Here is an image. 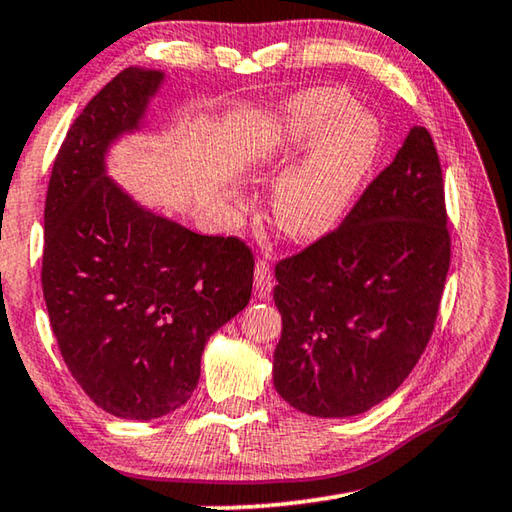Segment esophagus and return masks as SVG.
Here are the masks:
<instances>
[{
    "mask_svg": "<svg viewBox=\"0 0 512 512\" xmlns=\"http://www.w3.org/2000/svg\"><path fill=\"white\" fill-rule=\"evenodd\" d=\"M271 287H273V273H271V266L266 259H257L255 262V291L259 298H266L271 294Z\"/></svg>",
    "mask_w": 512,
    "mask_h": 512,
    "instance_id": "obj_1",
    "label": "esophagus"
}]
</instances>
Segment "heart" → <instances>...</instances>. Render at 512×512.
Returning a JSON list of instances; mask_svg holds the SVG:
<instances>
[{
  "label": "heart",
  "mask_w": 512,
  "mask_h": 512,
  "mask_svg": "<svg viewBox=\"0 0 512 512\" xmlns=\"http://www.w3.org/2000/svg\"><path fill=\"white\" fill-rule=\"evenodd\" d=\"M383 132L339 88L280 102L243 143V161L271 189V216L287 237L316 241L342 225L376 164ZM237 198V205H241Z\"/></svg>",
  "instance_id": "obj_1"
}]
</instances>
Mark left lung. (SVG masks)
Listing matches in <instances>:
<instances>
[{"label": "left lung", "mask_w": 512, "mask_h": 512, "mask_svg": "<svg viewBox=\"0 0 512 512\" xmlns=\"http://www.w3.org/2000/svg\"><path fill=\"white\" fill-rule=\"evenodd\" d=\"M449 262L440 159L412 127L344 223L275 266L278 394L323 419L385 401L433 335Z\"/></svg>", "instance_id": "obj_1"}]
</instances>
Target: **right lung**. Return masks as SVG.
<instances>
[{
  "label": "right lung",
  "mask_w": 512,
  "mask_h": 512,
  "mask_svg": "<svg viewBox=\"0 0 512 512\" xmlns=\"http://www.w3.org/2000/svg\"><path fill=\"white\" fill-rule=\"evenodd\" d=\"M164 70L127 68L68 129L45 198L43 296L61 355L95 405L150 421L191 399L207 339L248 305L253 255L143 207L107 154L141 132Z\"/></svg>",
  "instance_id": "add662e5"
}]
</instances>
